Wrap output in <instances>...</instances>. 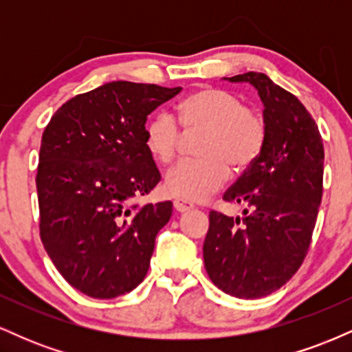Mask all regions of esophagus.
I'll use <instances>...</instances> for the list:
<instances>
[{
    "label": "esophagus",
    "instance_id": "1",
    "mask_svg": "<svg viewBox=\"0 0 352 352\" xmlns=\"http://www.w3.org/2000/svg\"><path fill=\"white\" fill-rule=\"evenodd\" d=\"M173 208H175L177 212L182 213V212H187V210H190V208H193V205L187 200H175L173 201Z\"/></svg>",
    "mask_w": 352,
    "mask_h": 352
}]
</instances>
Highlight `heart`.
<instances>
[{"mask_svg": "<svg viewBox=\"0 0 352 352\" xmlns=\"http://www.w3.org/2000/svg\"><path fill=\"white\" fill-rule=\"evenodd\" d=\"M175 119L157 112L144 125V145L160 164H170L179 152L180 129L185 134L205 131L200 159H185L170 168L164 187L180 200L208 199L228 180L230 167L243 172L256 162L268 135L266 119L238 96L217 87H200L177 104Z\"/></svg>", "mask_w": 352, "mask_h": 352, "instance_id": "heart-1", "label": "heart"}]
</instances>
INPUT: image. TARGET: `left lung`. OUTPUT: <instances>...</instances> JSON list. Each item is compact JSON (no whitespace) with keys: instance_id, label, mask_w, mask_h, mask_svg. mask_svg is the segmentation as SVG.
<instances>
[{"instance_id":"left-lung-1","label":"left lung","mask_w":352,"mask_h":352,"mask_svg":"<svg viewBox=\"0 0 352 352\" xmlns=\"http://www.w3.org/2000/svg\"><path fill=\"white\" fill-rule=\"evenodd\" d=\"M228 80L258 89L268 135L256 162L223 195L245 205L243 215L210 212L204 260L221 292L256 300L292 280L308 254L322 197L324 148L313 116L292 92L261 72Z\"/></svg>"}]
</instances>
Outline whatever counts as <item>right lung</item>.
I'll use <instances>...</instances> for the list:
<instances>
[{
  "label": "right lung",
  "mask_w": 352,
  "mask_h": 352,
  "mask_svg": "<svg viewBox=\"0 0 352 352\" xmlns=\"http://www.w3.org/2000/svg\"><path fill=\"white\" fill-rule=\"evenodd\" d=\"M180 91L114 80L64 102L44 129L39 235L64 280L87 296H120L148 272L172 201L135 204L160 182L144 125Z\"/></svg>",
  "instance_id": "right-lung-1"
}]
</instances>
